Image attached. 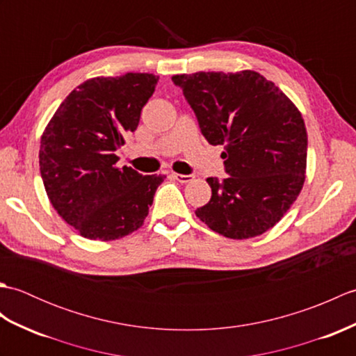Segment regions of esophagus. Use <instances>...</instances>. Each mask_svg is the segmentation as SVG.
Listing matches in <instances>:
<instances>
[{
	"mask_svg": "<svg viewBox=\"0 0 356 356\" xmlns=\"http://www.w3.org/2000/svg\"><path fill=\"white\" fill-rule=\"evenodd\" d=\"M171 176L177 180V182H180V184H188V182H191L193 180V176H190V174H179V172H172Z\"/></svg>",
	"mask_w": 356,
	"mask_h": 356,
	"instance_id": "esophagus-1",
	"label": "esophagus"
}]
</instances>
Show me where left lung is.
<instances>
[{
    "label": "left lung",
    "mask_w": 356,
    "mask_h": 356,
    "mask_svg": "<svg viewBox=\"0 0 356 356\" xmlns=\"http://www.w3.org/2000/svg\"><path fill=\"white\" fill-rule=\"evenodd\" d=\"M211 145H223L228 177H209L211 200L195 216L223 237L261 236L282 220L306 179L303 116L254 70L174 74Z\"/></svg>",
    "instance_id": "obj_1"
}]
</instances>
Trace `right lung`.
<instances>
[{
    "label": "right lung",
    "instance_id": "right-lung-1",
    "mask_svg": "<svg viewBox=\"0 0 356 356\" xmlns=\"http://www.w3.org/2000/svg\"><path fill=\"white\" fill-rule=\"evenodd\" d=\"M159 76L127 73L78 86L41 136L40 170L50 203L82 237L110 241L138 231L165 176L119 168L116 149L136 131Z\"/></svg>",
    "mask_w": 356,
    "mask_h": 356
}]
</instances>
